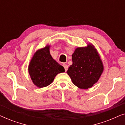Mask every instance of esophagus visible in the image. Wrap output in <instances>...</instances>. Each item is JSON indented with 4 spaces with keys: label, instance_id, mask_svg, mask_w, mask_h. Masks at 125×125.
<instances>
[{
    "label": "esophagus",
    "instance_id": "34e87169",
    "mask_svg": "<svg viewBox=\"0 0 125 125\" xmlns=\"http://www.w3.org/2000/svg\"><path fill=\"white\" fill-rule=\"evenodd\" d=\"M63 66H64V67L65 71H67V70H68V65H66V64H63Z\"/></svg>",
    "mask_w": 125,
    "mask_h": 125
}]
</instances>
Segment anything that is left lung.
Segmentation results:
<instances>
[{"label": "left lung", "mask_w": 125, "mask_h": 125, "mask_svg": "<svg viewBox=\"0 0 125 125\" xmlns=\"http://www.w3.org/2000/svg\"><path fill=\"white\" fill-rule=\"evenodd\" d=\"M73 64L67 74L78 88L87 89L92 88L100 79L104 72V65L100 56L93 44L77 47L72 55Z\"/></svg>", "instance_id": "left-lung-1"}]
</instances>
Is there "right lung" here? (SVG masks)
Instances as JSON below:
<instances>
[{
  "instance_id": "obj_1",
  "label": "right lung",
  "mask_w": 125,
  "mask_h": 125,
  "mask_svg": "<svg viewBox=\"0 0 125 125\" xmlns=\"http://www.w3.org/2000/svg\"><path fill=\"white\" fill-rule=\"evenodd\" d=\"M51 46L36 51L28 65V73L33 84L39 88L50 85L56 76L65 72L64 68L53 59L50 53Z\"/></svg>"
}]
</instances>
